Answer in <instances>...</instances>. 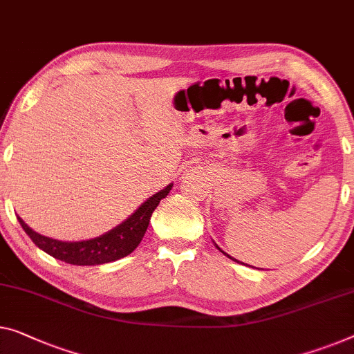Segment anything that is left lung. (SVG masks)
Masks as SVG:
<instances>
[{"label": "left lung", "mask_w": 354, "mask_h": 354, "mask_svg": "<svg viewBox=\"0 0 354 354\" xmlns=\"http://www.w3.org/2000/svg\"><path fill=\"white\" fill-rule=\"evenodd\" d=\"M214 245H216V243H214ZM216 248H218V250H219V251H221V252H224V251H223V250H221V248H219V246H218V245H216ZM224 254H225V256H227V257H229V259H232V261H235V262H239V263H241V262H240V261H236V259H234V257H230V256H229V254H227V252H224Z\"/></svg>", "instance_id": "obj_1"}]
</instances>
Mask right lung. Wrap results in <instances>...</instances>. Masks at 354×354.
Here are the masks:
<instances>
[{"label": "right lung", "mask_w": 354, "mask_h": 354, "mask_svg": "<svg viewBox=\"0 0 354 354\" xmlns=\"http://www.w3.org/2000/svg\"><path fill=\"white\" fill-rule=\"evenodd\" d=\"M171 187L173 183L147 198L145 203H141L138 209H135L124 223L91 240H55L28 227L20 216H17V219L26 235L33 240V243L55 259L73 263V266H102V263L122 259L136 250V246L143 240L147 225H149L152 211L157 208L162 198H165L170 194Z\"/></svg>", "instance_id": "1"}]
</instances>
